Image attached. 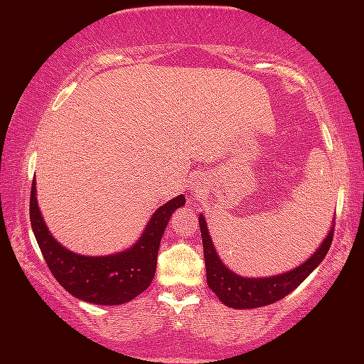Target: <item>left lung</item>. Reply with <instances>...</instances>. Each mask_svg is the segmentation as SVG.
Instances as JSON below:
<instances>
[{
  "label": "left lung",
  "mask_w": 364,
  "mask_h": 364,
  "mask_svg": "<svg viewBox=\"0 0 364 364\" xmlns=\"http://www.w3.org/2000/svg\"><path fill=\"white\" fill-rule=\"evenodd\" d=\"M198 225H200L202 233L208 288L215 293L223 305L235 308V310H250V308L272 305V303L285 298L288 293H291L326 257L331 247L333 232H335V223H333L325 240L321 242L315 253H311L310 258H306L301 265L295 267L293 270L272 277H242L232 272L220 260L210 233H208L203 213L198 215Z\"/></svg>",
  "instance_id": "obj_1"
}]
</instances>
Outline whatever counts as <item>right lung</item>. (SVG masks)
<instances>
[{"instance_id": "obj_1", "label": "right lung", "mask_w": 364, "mask_h": 364, "mask_svg": "<svg viewBox=\"0 0 364 364\" xmlns=\"http://www.w3.org/2000/svg\"><path fill=\"white\" fill-rule=\"evenodd\" d=\"M182 205H186L183 196L166 202L152 213L132 247L104 257H87L68 250L51 235L38 207L36 181L31 186L29 218L44 260L59 285L79 300L112 306L134 300L151 285L162 235L172 213Z\"/></svg>"}]
</instances>
